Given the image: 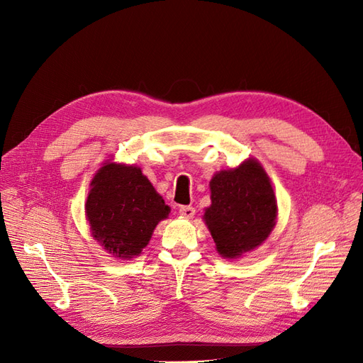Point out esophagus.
Returning <instances> with one entry per match:
<instances>
[{
	"mask_svg": "<svg viewBox=\"0 0 363 363\" xmlns=\"http://www.w3.org/2000/svg\"><path fill=\"white\" fill-rule=\"evenodd\" d=\"M179 213L183 216V218H192L195 215V208L192 206H182L179 208Z\"/></svg>",
	"mask_w": 363,
	"mask_h": 363,
	"instance_id": "obj_1",
	"label": "esophagus"
}]
</instances>
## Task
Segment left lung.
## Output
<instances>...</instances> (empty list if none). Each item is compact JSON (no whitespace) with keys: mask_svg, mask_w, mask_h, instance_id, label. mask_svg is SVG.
Segmentation results:
<instances>
[{"mask_svg":"<svg viewBox=\"0 0 363 363\" xmlns=\"http://www.w3.org/2000/svg\"><path fill=\"white\" fill-rule=\"evenodd\" d=\"M211 200L204 221L216 251L225 259H238L257 248L276 225V195L256 159L216 172L211 180Z\"/></svg>","mask_w":363,"mask_h":363,"instance_id":"8db88e82","label":"left lung"}]
</instances>
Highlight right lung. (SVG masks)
<instances>
[{"mask_svg":"<svg viewBox=\"0 0 363 363\" xmlns=\"http://www.w3.org/2000/svg\"><path fill=\"white\" fill-rule=\"evenodd\" d=\"M84 208L96 242L119 259L139 256L171 212L140 168L115 162L95 174Z\"/></svg>","mask_w":363,"mask_h":363,"instance_id":"add662e5","label":"right lung"}]
</instances>
